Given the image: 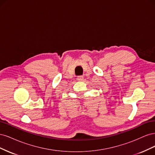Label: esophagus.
Here are the masks:
<instances>
[{"instance_id": "1", "label": "esophagus", "mask_w": 155, "mask_h": 155, "mask_svg": "<svg viewBox=\"0 0 155 155\" xmlns=\"http://www.w3.org/2000/svg\"><path fill=\"white\" fill-rule=\"evenodd\" d=\"M83 78H83V76H79L77 77V80L79 81H83V79H84Z\"/></svg>"}]
</instances>
